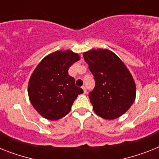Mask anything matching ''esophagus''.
<instances>
[{
    "label": "esophagus",
    "instance_id": "1",
    "mask_svg": "<svg viewBox=\"0 0 159 159\" xmlns=\"http://www.w3.org/2000/svg\"><path fill=\"white\" fill-rule=\"evenodd\" d=\"M82 89L83 90H84V93H87V90H86V87H85L84 85V86H82Z\"/></svg>",
    "mask_w": 159,
    "mask_h": 159
}]
</instances>
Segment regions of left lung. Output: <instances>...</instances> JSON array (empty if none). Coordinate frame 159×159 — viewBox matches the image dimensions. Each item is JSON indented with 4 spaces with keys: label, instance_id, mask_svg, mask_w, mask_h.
Wrapping results in <instances>:
<instances>
[{
    "label": "left lung",
    "instance_id": "8db88e82",
    "mask_svg": "<svg viewBox=\"0 0 159 159\" xmlns=\"http://www.w3.org/2000/svg\"><path fill=\"white\" fill-rule=\"evenodd\" d=\"M83 56L95 80L89 95L94 112L106 119L124 115L136 98V84L128 68L108 49H93Z\"/></svg>",
    "mask_w": 159,
    "mask_h": 159
}]
</instances>
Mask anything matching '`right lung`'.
<instances>
[{
	"label": "right lung",
	"instance_id": "right-lung-1",
	"mask_svg": "<svg viewBox=\"0 0 159 159\" xmlns=\"http://www.w3.org/2000/svg\"><path fill=\"white\" fill-rule=\"evenodd\" d=\"M80 56L70 50L57 51L44 57L31 75L28 96L31 105L43 117L57 120L70 111L79 94L84 93L68 74Z\"/></svg>",
	"mask_w": 159,
	"mask_h": 159
}]
</instances>
